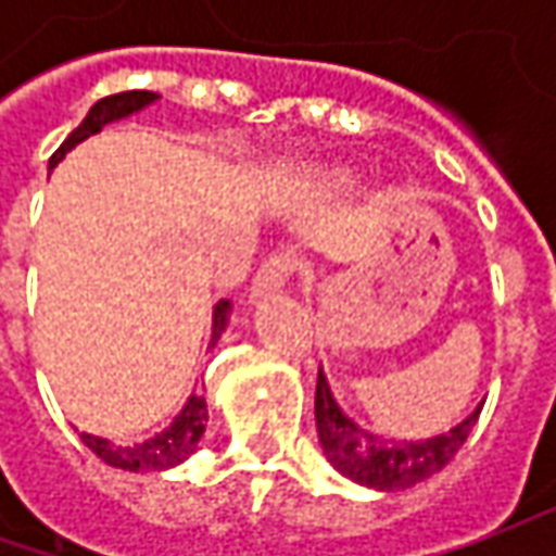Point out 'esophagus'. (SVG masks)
<instances>
[{
    "label": "esophagus",
    "mask_w": 556,
    "mask_h": 556,
    "mask_svg": "<svg viewBox=\"0 0 556 556\" xmlns=\"http://www.w3.org/2000/svg\"><path fill=\"white\" fill-rule=\"evenodd\" d=\"M296 268H300L296 253H271V256H266L260 271H256V278H253L250 296L260 300V296H266L271 290H278L288 281L290 275H296Z\"/></svg>",
    "instance_id": "1"
}]
</instances>
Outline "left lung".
<instances>
[{"mask_svg": "<svg viewBox=\"0 0 556 556\" xmlns=\"http://www.w3.org/2000/svg\"><path fill=\"white\" fill-rule=\"evenodd\" d=\"M477 417H480V408L442 437L424 439V442H393V439L371 437L368 430L355 427L353 420L337 408L321 374L315 383V427H318V442L325 455L343 477L380 489V492L408 489L439 473L458 455Z\"/></svg>", "mask_w": 556, "mask_h": 556, "instance_id": "left-lung-1", "label": "left lung"}]
</instances>
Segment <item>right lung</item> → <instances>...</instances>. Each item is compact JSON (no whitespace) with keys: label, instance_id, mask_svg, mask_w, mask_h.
I'll list each match as a JSON object with an SVG mask.
<instances>
[{"label":"right lung","instance_id":"obj_1","mask_svg":"<svg viewBox=\"0 0 556 556\" xmlns=\"http://www.w3.org/2000/svg\"><path fill=\"white\" fill-rule=\"evenodd\" d=\"M154 98H157L154 92L132 89V92H117V96H108L101 98V101H96L92 111L86 114V119L76 126L67 139L61 141V148L54 151L52 161H49V169L58 166V161H61L74 144H79L83 139L101 132L111 119L129 117L132 111L151 104ZM225 318H228V300L216 303V309H213V340H219V333L225 331ZM203 420H206V402H203V395L194 393L188 399V405L182 408V415L176 417L163 433H157L154 439H148V442H139V445H114V442L92 437V433H79V437H83V442L96 452L98 458L104 460V464H111V467L136 470V473H139V470H166V467L182 464L188 455H194L198 439H201L203 433Z\"/></svg>","mask_w":556,"mask_h":556}]
</instances>
